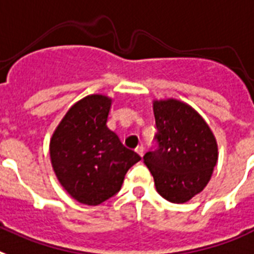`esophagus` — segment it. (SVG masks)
Wrapping results in <instances>:
<instances>
[{
  "mask_svg": "<svg viewBox=\"0 0 254 254\" xmlns=\"http://www.w3.org/2000/svg\"><path fill=\"white\" fill-rule=\"evenodd\" d=\"M135 152L139 154L140 157H143V154H144V148H143V145H138L135 148Z\"/></svg>",
  "mask_w": 254,
  "mask_h": 254,
  "instance_id": "1",
  "label": "esophagus"
}]
</instances>
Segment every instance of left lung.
<instances>
[{
    "label": "left lung",
    "instance_id": "1",
    "mask_svg": "<svg viewBox=\"0 0 254 254\" xmlns=\"http://www.w3.org/2000/svg\"><path fill=\"white\" fill-rule=\"evenodd\" d=\"M158 148L144 154L156 190L173 203H185L206 188L219 147L212 130L188 103L175 98L153 100Z\"/></svg>",
    "mask_w": 254,
    "mask_h": 254
}]
</instances>
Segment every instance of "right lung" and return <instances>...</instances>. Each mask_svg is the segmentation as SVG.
<instances>
[{
	"instance_id": "1",
	"label": "right lung",
	"mask_w": 254,
	"mask_h": 254,
	"mask_svg": "<svg viewBox=\"0 0 254 254\" xmlns=\"http://www.w3.org/2000/svg\"><path fill=\"white\" fill-rule=\"evenodd\" d=\"M112 98L89 94L75 102L50 140L57 180L79 203L97 206L120 190L125 174L140 157L109 129Z\"/></svg>"
}]
</instances>
